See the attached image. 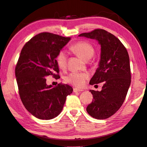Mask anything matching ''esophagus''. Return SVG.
<instances>
[{
	"label": "esophagus",
	"mask_w": 147,
	"mask_h": 147,
	"mask_svg": "<svg viewBox=\"0 0 147 147\" xmlns=\"http://www.w3.org/2000/svg\"><path fill=\"white\" fill-rule=\"evenodd\" d=\"M73 91L74 92H82L83 91L82 89H77V88H74L73 89Z\"/></svg>",
	"instance_id": "1"
}]
</instances>
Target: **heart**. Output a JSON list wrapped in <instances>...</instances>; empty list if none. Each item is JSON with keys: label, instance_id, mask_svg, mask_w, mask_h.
Listing matches in <instances>:
<instances>
[{"label": "heart", "instance_id": "1", "mask_svg": "<svg viewBox=\"0 0 147 147\" xmlns=\"http://www.w3.org/2000/svg\"><path fill=\"white\" fill-rule=\"evenodd\" d=\"M70 49L84 60L90 59L94 53V48L89 42L87 41H78L72 44ZM58 66L61 69H65L67 64V55L63 51H61L56 58ZM89 78V75L85 73L73 72L67 75L65 81L75 87H81L85 84V81Z\"/></svg>", "mask_w": 147, "mask_h": 147}]
</instances>
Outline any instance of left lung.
I'll list each match as a JSON object with an SVG mask.
<instances>
[{
    "mask_svg": "<svg viewBox=\"0 0 147 147\" xmlns=\"http://www.w3.org/2000/svg\"><path fill=\"white\" fill-rule=\"evenodd\" d=\"M79 36L95 39L101 45L99 67L89 84L103 82L104 84L101 91L90 90L93 100L86 110L92 118L107 119L121 107L130 87L131 73L129 54L121 41L104 29H96Z\"/></svg>",
    "mask_w": 147,
    "mask_h": 147,
    "instance_id": "8db88e82",
    "label": "left lung"
}]
</instances>
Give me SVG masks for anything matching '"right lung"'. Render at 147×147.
Masks as SVG:
<instances>
[{"label": "right lung", "mask_w": 147, "mask_h": 147, "mask_svg": "<svg viewBox=\"0 0 147 147\" xmlns=\"http://www.w3.org/2000/svg\"><path fill=\"white\" fill-rule=\"evenodd\" d=\"M70 40L44 32L26 42L21 51L15 67L18 92L25 108L37 118L47 120L59 115L67 96L73 92L67 84L47 85L45 78L60 77L56 58Z\"/></svg>", "instance_id": "add662e5"}]
</instances>
